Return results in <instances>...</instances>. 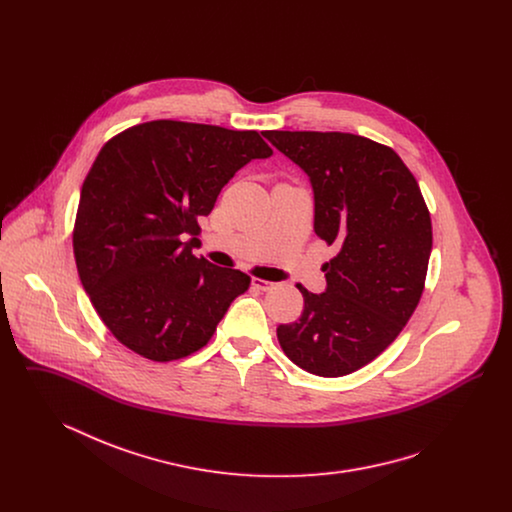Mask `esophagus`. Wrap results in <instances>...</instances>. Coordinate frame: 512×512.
Returning <instances> with one entry per match:
<instances>
[{
	"label": "esophagus",
	"mask_w": 512,
	"mask_h": 512,
	"mask_svg": "<svg viewBox=\"0 0 512 512\" xmlns=\"http://www.w3.org/2000/svg\"><path fill=\"white\" fill-rule=\"evenodd\" d=\"M251 286H253L255 290H259V292H268V290H272V282L263 280V278H253V280H251Z\"/></svg>",
	"instance_id": "esophagus-1"
}]
</instances>
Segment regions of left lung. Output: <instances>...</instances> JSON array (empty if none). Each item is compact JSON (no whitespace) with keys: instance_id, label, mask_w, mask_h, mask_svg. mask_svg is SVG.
<instances>
[{"instance_id":"8db88e82","label":"left lung","mask_w":512,"mask_h":512,"mask_svg":"<svg viewBox=\"0 0 512 512\" xmlns=\"http://www.w3.org/2000/svg\"><path fill=\"white\" fill-rule=\"evenodd\" d=\"M311 176L315 232L338 255L322 265L326 292L303 293V313L276 336L293 365L338 378L395 340L424 292L432 220L413 172L390 146L347 132L267 130Z\"/></svg>"}]
</instances>
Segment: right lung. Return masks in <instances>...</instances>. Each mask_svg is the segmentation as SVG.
I'll return each instance as SVG.
<instances>
[{"label":"right lung","instance_id":"1","mask_svg":"<svg viewBox=\"0 0 512 512\" xmlns=\"http://www.w3.org/2000/svg\"><path fill=\"white\" fill-rule=\"evenodd\" d=\"M272 149L255 130L149 121L113 136L86 174L73 228L74 261L96 313L124 347L169 363L213 338L251 278L194 257L220 190Z\"/></svg>","mask_w":512,"mask_h":512}]
</instances>
